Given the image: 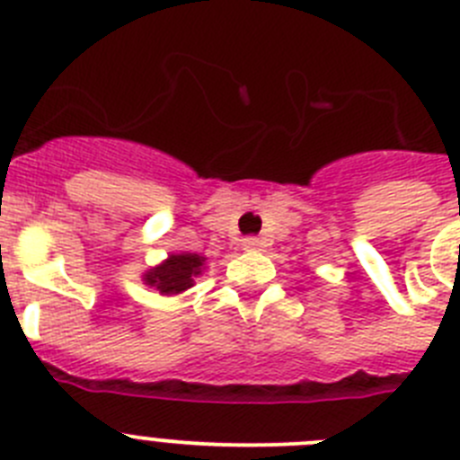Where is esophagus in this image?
<instances>
[{
	"label": "esophagus",
	"instance_id": "obj_1",
	"mask_svg": "<svg viewBox=\"0 0 460 460\" xmlns=\"http://www.w3.org/2000/svg\"><path fill=\"white\" fill-rule=\"evenodd\" d=\"M260 246H262V242H260L258 237H246V239H242V249H243V251H258Z\"/></svg>",
	"mask_w": 460,
	"mask_h": 460
}]
</instances>
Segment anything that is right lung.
I'll return each mask as SVG.
<instances>
[{
	"label": "right lung",
	"instance_id": "1",
	"mask_svg": "<svg viewBox=\"0 0 460 460\" xmlns=\"http://www.w3.org/2000/svg\"><path fill=\"white\" fill-rule=\"evenodd\" d=\"M205 265L207 258L200 253H189V251L170 253L161 265L149 267L142 274V283L154 288V290H158L165 296L181 295L189 288H193L195 279L207 270Z\"/></svg>",
	"mask_w": 460,
	"mask_h": 460
}]
</instances>
